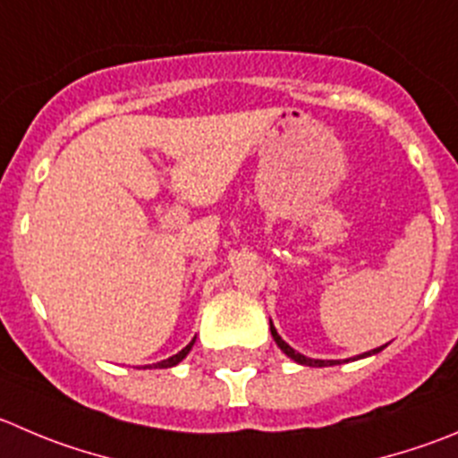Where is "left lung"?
Instances as JSON below:
<instances>
[{
	"label": "left lung",
	"instance_id": "8db88e82",
	"mask_svg": "<svg viewBox=\"0 0 458 458\" xmlns=\"http://www.w3.org/2000/svg\"><path fill=\"white\" fill-rule=\"evenodd\" d=\"M269 330H272V337H274V342H276V346L281 348L283 352H285L287 357H290V360H294V362H299V364H306V367H333V364H339V360H312V357H306V355H301V352H297L294 351V348L290 346V344H285L281 339V335L276 333V328H274V324H272V319H269ZM386 346V344H385ZM385 346H380V348H373V351H369V352H362V355H357L355 360H362V357H369V355H376V352H380L382 348Z\"/></svg>",
	"mask_w": 458,
	"mask_h": 458
}]
</instances>
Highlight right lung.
Wrapping results in <instances>:
<instances>
[{"label":"right lung","mask_w":458,"mask_h":458,"mask_svg":"<svg viewBox=\"0 0 458 458\" xmlns=\"http://www.w3.org/2000/svg\"><path fill=\"white\" fill-rule=\"evenodd\" d=\"M193 344H195V337H193V342H191L189 346L182 348V351L177 352V355L168 357V360H161V362H157V364H150V367H155V369H171V367H175V364H180L182 360H184V357L189 355V351H191V348H193Z\"/></svg>","instance_id":"right-lung-1"}]
</instances>
